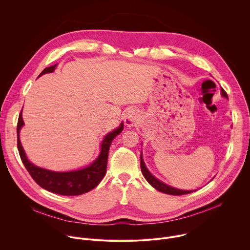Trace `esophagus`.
Returning <instances> with one entry per match:
<instances>
[{
  "instance_id": "1",
  "label": "esophagus",
  "mask_w": 250,
  "mask_h": 250,
  "mask_svg": "<svg viewBox=\"0 0 250 250\" xmlns=\"http://www.w3.org/2000/svg\"><path fill=\"white\" fill-rule=\"evenodd\" d=\"M137 112L135 110H128L125 115V122L127 126H133L137 123Z\"/></svg>"
}]
</instances>
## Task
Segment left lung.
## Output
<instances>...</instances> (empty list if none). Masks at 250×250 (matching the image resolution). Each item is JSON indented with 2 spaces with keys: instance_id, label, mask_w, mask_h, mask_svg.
Returning a JSON list of instances; mask_svg holds the SVG:
<instances>
[{
  "instance_id": "1",
  "label": "left lung",
  "mask_w": 250,
  "mask_h": 250,
  "mask_svg": "<svg viewBox=\"0 0 250 250\" xmlns=\"http://www.w3.org/2000/svg\"><path fill=\"white\" fill-rule=\"evenodd\" d=\"M222 95H223V97L228 98L227 93H226L225 90H223V89H222ZM140 167H141L142 175L145 176L146 181H147L153 188H155L156 190H158V191H160V192H162V193L169 194V195H174V196H180V195L190 194V193H193V192H194V190L187 191V190H180V189L173 188V187L168 186L167 184L161 182L160 180L156 179V178H155V177L148 171V169L146 168V164H145V161H144V158H142V154L140 155Z\"/></svg>"
}]
</instances>
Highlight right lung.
<instances>
[{"label": "right lung", "instance_id": "obj_1", "mask_svg": "<svg viewBox=\"0 0 250 250\" xmlns=\"http://www.w3.org/2000/svg\"><path fill=\"white\" fill-rule=\"evenodd\" d=\"M57 64L45 68L40 76L51 73L56 68ZM39 76V77H40ZM22 111V110H21ZM19 116L18 125H17V134H18V149L21 156V159L28 171L29 175L32 177V179L37 182L42 188L55 194H59L62 196H77L87 193L93 190L95 187L99 185L102 181L105 172H106V162H108L109 156V149L111 146L112 141L114 138L122 132L124 129V124L122 123L121 125L106 134L102 141L101 145V152L98 158L89 166L75 170V171H69V172H55L50 171L44 168H41L33 165L28 161L24 150L21 146V140H20V131L22 125H24L22 116Z\"/></svg>", "mask_w": 250, "mask_h": 250}]
</instances>
